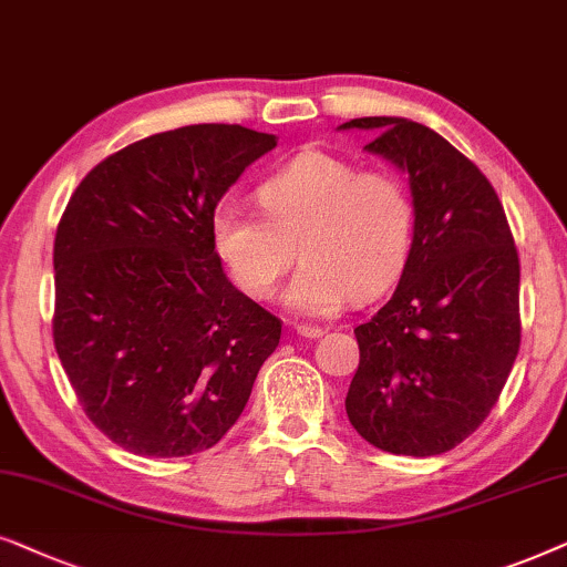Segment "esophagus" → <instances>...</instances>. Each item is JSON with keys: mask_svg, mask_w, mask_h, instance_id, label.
I'll return each mask as SVG.
<instances>
[{"mask_svg": "<svg viewBox=\"0 0 567 567\" xmlns=\"http://www.w3.org/2000/svg\"><path fill=\"white\" fill-rule=\"evenodd\" d=\"M296 331H298L300 337H306V339L323 337V329L321 327H311V323H296Z\"/></svg>", "mask_w": 567, "mask_h": 567, "instance_id": "1", "label": "esophagus"}]
</instances>
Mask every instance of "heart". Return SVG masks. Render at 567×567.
<instances>
[{"instance_id":"b5f03b06","label":"heart","mask_w":567,"mask_h":567,"mask_svg":"<svg viewBox=\"0 0 567 567\" xmlns=\"http://www.w3.org/2000/svg\"><path fill=\"white\" fill-rule=\"evenodd\" d=\"M261 215L238 199H220L209 217L217 259L240 292L275 296L298 256L285 306L303 316H331L350 298L381 296L402 275L412 246L414 209L402 181L358 171L323 150H303L256 188Z\"/></svg>"}]
</instances>
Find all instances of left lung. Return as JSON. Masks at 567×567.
Returning a JSON list of instances; mask_svg holds the SVG:
<instances>
[{"instance_id":"left-lung-1","label":"left lung","mask_w":567,"mask_h":567,"mask_svg":"<svg viewBox=\"0 0 567 567\" xmlns=\"http://www.w3.org/2000/svg\"><path fill=\"white\" fill-rule=\"evenodd\" d=\"M365 150L410 176L414 236L394 296L354 329L360 365L344 406L375 449L446 454L493 410L520 344V264L495 188L417 121L352 118Z\"/></svg>"}]
</instances>
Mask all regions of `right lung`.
<instances>
[{
	"instance_id": "right-lung-1",
	"label": "right lung",
	"mask_w": 567,
	"mask_h": 567,
	"mask_svg": "<svg viewBox=\"0 0 567 567\" xmlns=\"http://www.w3.org/2000/svg\"><path fill=\"white\" fill-rule=\"evenodd\" d=\"M275 134L194 124L118 150L74 188L54 240V344L90 422L121 449H213L282 321L233 288L209 217Z\"/></svg>"
}]
</instances>
